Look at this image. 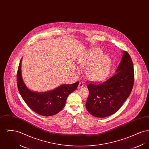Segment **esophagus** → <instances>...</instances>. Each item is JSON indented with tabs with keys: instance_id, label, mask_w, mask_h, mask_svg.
Returning a JSON list of instances; mask_svg holds the SVG:
<instances>
[{
	"instance_id": "1",
	"label": "esophagus",
	"mask_w": 149,
	"mask_h": 149,
	"mask_svg": "<svg viewBox=\"0 0 149 149\" xmlns=\"http://www.w3.org/2000/svg\"><path fill=\"white\" fill-rule=\"evenodd\" d=\"M84 86V82H83V81H80L79 82V85H78V88H83Z\"/></svg>"
}]
</instances>
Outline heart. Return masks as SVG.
Here are the masks:
<instances>
[{
	"label": "heart",
	"instance_id": "b5f03b06",
	"mask_svg": "<svg viewBox=\"0 0 149 149\" xmlns=\"http://www.w3.org/2000/svg\"><path fill=\"white\" fill-rule=\"evenodd\" d=\"M102 51L94 49L88 52L80 61L81 67L87 68L86 77L93 81H100L106 78L111 66V60L107 56H102Z\"/></svg>",
	"mask_w": 149,
	"mask_h": 149
}]
</instances>
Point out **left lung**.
<instances>
[{
    "instance_id": "8db88e82",
    "label": "left lung",
    "mask_w": 149,
    "mask_h": 149,
    "mask_svg": "<svg viewBox=\"0 0 149 149\" xmlns=\"http://www.w3.org/2000/svg\"><path fill=\"white\" fill-rule=\"evenodd\" d=\"M134 83L133 63L125 51L114 75L102 83L88 84L89 93L85 104L88 112L100 118L116 113L129 97Z\"/></svg>"
}]
</instances>
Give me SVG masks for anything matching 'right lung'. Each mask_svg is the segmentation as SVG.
I'll return each mask as SVG.
<instances>
[{
  "label": "right lung",
  "mask_w": 149,
  "mask_h": 149,
  "mask_svg": "<svg viewBox=\"0 0 149 149\" xmlns=\"http://www.w3.org/2000/svg\"><path fill=\"white\" fill-rule=\"evenodd\" d=\"M21 61L18 68L17 83L19 92L27 106L36 113L43 116H50L60 112L64 108L67 97L77 88L79 82L63 84L46 92L31 91L22 80Z\"/></svg>",
  "instance_id": "1"
}]
</instances>
